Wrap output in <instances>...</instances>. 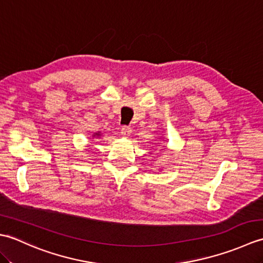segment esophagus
<instances>
[{
  "instance_id": "esophagus-1",
  "label": "esophagus",
  "mask_w": 263,
  "mask_h": 263,
  "mask_svg": "<svg viewBox=\"0 0 263 263\" xmlns=\"http://www.w3.org/2000/svg\"><path fill=\"white\" fill-rule=\"evenodd\" d=\"M131 133H132V128H131L130 126H123V127L121 128V135H122V137L128 138V137H130Z\"/></svg>"
}]
</instances>
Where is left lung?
Instances as JSON below:
<instances>
[{
    "label": "left lung",
    "mask_w": 263,
    "mask_h": 263,
    "mask_svg": "<svg viewBox=\"0 0 263 263\" xmlns=\"http://www.w3.org/2000/svg\"><path fill=\"white\" fill-rule=\"evenodd\" d=\"M150 154H152V153H150Z\"/></svg>",
    "instance_id": "left-lung-1"
}]
</instances>
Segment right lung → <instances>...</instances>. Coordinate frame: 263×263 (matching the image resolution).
<instances>
[{
	"label": "right lung",
	"instance_id": "1",
	"mask_svg": "<svg viewBox=\"0 0 263 263\" xmlns=\"http://www.w3.org/2000/svg\"><path fill=\"white\" fill-rule=\"evenodd\" d=\"M100 137H102V133L100 132H96L92 135V138H100Z\"/></svg>",
	"mask_w": 263,
	"mask_h": 263
}]
</instances>
